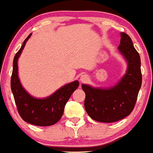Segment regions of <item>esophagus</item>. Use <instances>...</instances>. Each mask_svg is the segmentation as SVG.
<instances>
[{
	"instance_id": "34e87169",
	"label": "esophagus",
	"mask_w": 153,
	"mask_h": 153,
	"mask_svg": "<svg viewBox=\"0 0 153 153\" xmlns=\"http://www.w3.org/2000/svg\"><path fill=\"white\" fill-rule=\"evenodd\" d=\"M88 76L87 75H82L80 77V81L82 82H85L88 80Z\"/></svg>"
}]
</instances>
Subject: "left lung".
Returning a JSON list of instances; mask_svg holds the SVG:
<instances>
[{
  "label": "left lung",
  "instance_id": "left-lung-1",
  "mask_svg": "<svg viewBox=\"0 0 153 153\" xmlns=\"http://www.w3.org/2000/svg\"><path fill=\"white\" fill-rule=\"evenodd\" d=\"M119 49L127 60L128 70L115 87L102 89L82 85L88 115L101 123H114L128 116L135 107L142 85L140 56L131 38L124 32L121 33Z\"/></svg>",
  "mask_w": 153,
  "mask_h": 153
}]
</instances>
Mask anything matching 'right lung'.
Wrapping results in <instances>:
<instances>
[{
    "label": "right lung",
    "mask_w": 153,
    "mask_h": 153,
    "mask_svg": "<svg viewBox=\"0 0 153 153\" xmlns=\"http://www.w3.org/2000/svg\"><path fill=\"white\" fill-rule=\"evenodd\" d=\"M30 36V34H29L25 40L23 45L14 58L10 88L21 119L34 126H52L61 119L66 103L71 94L78 88L79 83L78 81L69 83L55 91L52 95L44 99L33 98L26 92L18 78V59Z\"/></svg>",
    "instance_id": "add662e5"
}]
</instances>
